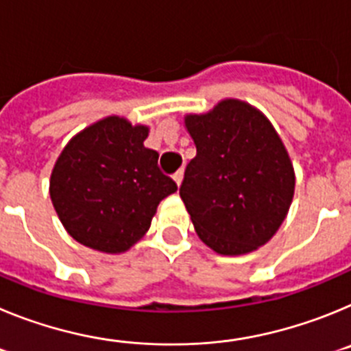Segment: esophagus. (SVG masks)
<instances>
[{"label":"esophagus","mask_w":351,"mask_h":351,"mask_svg":"<svg viewBox=\"0 0 351 351\" xmlns=\"http://www.w3.org/2000/svg\"><path fill=\"white\" fill-rule=\"evenodd\" d=\"M172 178H173V181H176V184H178V186H181V182H182V178H184V170H182V169H179L178 172L173 173Z\"/></svg>","instance_id":"obj_1"}]
</instances>
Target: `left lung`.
Masks as SVG:
<instances>
[{"instance_id": "8db88e82", "label": "left lung", "mask_w": 351, "mask_h": 351, "mask_svg": "<svg viewBox=\"0 0 351 351\" xmlns=\"http://www.w3.org/2000/svg\"><path fill=\"white\" fill-rule=\"evenodd\" d=\"M197 156L179 188L195 230L219 255H246L278 232L290 209L295 173L271 121L241 100L188 114Z\"/></svg>"}]
</instances>
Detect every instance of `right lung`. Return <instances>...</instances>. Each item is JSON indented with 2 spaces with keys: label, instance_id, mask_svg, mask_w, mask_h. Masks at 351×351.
I'll list each match as a JSON object with an SVG mask.
<instances>
[{
  "label": "right lung",
  "instance_id": "right-lung-1",
  "mask_svg": "<svg viewBox=\"0 0 351 351\" xmlns=\"http://www.w3.org/2000/svg\"><path fill=\"white\" fill-rule=\"evenodd\" d=\"M147 126L108 116L71 138L51 173V200L77 243L123 253L151 226L158 204L178 184L147 149Z\"/></svg>",
  "mask_w": 351,
  "mask_h": 351
}]
</instances>
